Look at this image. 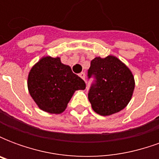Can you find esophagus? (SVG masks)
<instances>
[{
	"label": "esophagus",
	"instance_id": "1",
	"mask_svg": "<svg viewBox=\"0 0 159 159\" xmlns=\"http://www.w3.org/2000/svg\"><path fill=\"white\" fill-rule=\"evenodd\" d=\"M80 77L82 78V79L85 80V77H86V75H85V72H81L79 74Z\"/></svg>",
	"mask_w": 159,
	"mask_h": 159
}]
</instances>
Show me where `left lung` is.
<instances>
[{
    "label": "left lung",
    "instance_id": "left-lung-1",
    "mask_svg": "<svg viewBox=\"0 0 159 159\" xmlns=\"http://www.w3.org/2000/svg\"><path fill=\"white\" fill-rule=\"evenodd\" d=\"M88 78H93L89 90L93 110L101 116L117 113L131 100L134 89L133 74L114 56L96 57L88 70Z\"/></svg>",
    "mask_w": 159,
    "mask_h": 159
}]
</instances>
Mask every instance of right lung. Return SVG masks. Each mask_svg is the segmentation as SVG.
<instances>
[{
  "label": "right lung",
  "instance_id": "right-lung-1",
  "mask_svg": "<svg viewBox=\"0 0 159 159\" xmlns=\"http://www.w3.org/2000/svg\"><path fill=\"white\" fill-rule=\"evenodd\" d=\"M85 88L84 81L59 58H42L28 76L30 94L40 109L49 113L63 112L74 92Z\"/></svg>",
  "mask_w": 159,
  "mask_h": 159
}]
</instances>
